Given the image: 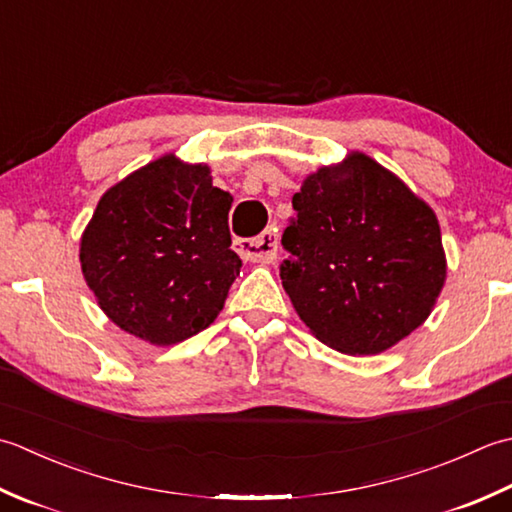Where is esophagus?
Here are the masks:
<instances>
[{"label": "esophagus", "mask_w": 512, "mask_h": 512, "mask_svg": "<svg viewBox=\"0 0 512 512\" xmlns=\"http://www.w3.org/2000/svg\"><path fill=\"white\" fill-rule=\"evenodd\" d=\"M234 249L252 263H274L278 254V234L274 227H267L254 238H236Z\"/></svg>", "instance_id": "esophagus-1"}]
</instances>
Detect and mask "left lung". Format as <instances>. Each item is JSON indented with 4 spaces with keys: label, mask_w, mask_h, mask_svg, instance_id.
I'll return each instance as SVG.
<instances>
[{
    "label": "left lung",
    "mask_w": 512,
    "mask_h": 512,
    "mask_svg": "<svg viewBox=\"0 0 512 512\" xmlns=\"http://www.w3.org/2000/svg\"><path fill=\"white\" fill-rule=\"evenodd\" d=\"M280 280L320 342L351 356L393 347L429 318L446 278L433 210L353 152L291 198Z\"/></svg>",
    "instance_id": "1"
}]
</instances>
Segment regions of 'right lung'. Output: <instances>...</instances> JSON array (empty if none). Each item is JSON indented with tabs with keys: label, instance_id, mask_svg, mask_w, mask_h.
<instances>
[{
	"label": "right lung",
	"instance_id": "1",
	"mask_svg": "<svg viewBox=\"0 0 512 512\" xmlns=\"http://www.w3.org/2000/svg\"><path fill=\"white\" fill-rule=\"evenodd\" d=\"M232 201L207 165L174 154L101 196L79 258L114 325L161 347L212 325L243 267L227 225Z\"/></svg>",
	"mask_w": 512,
	"mask_h": 512
}]
</instances>
